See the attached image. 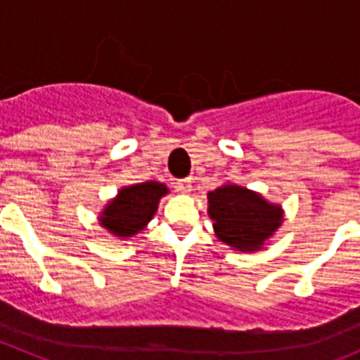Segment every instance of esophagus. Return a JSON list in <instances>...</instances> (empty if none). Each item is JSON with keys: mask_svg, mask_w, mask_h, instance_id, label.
<instances>
[{"mask_svg": "<svg viewBox=\"0 0 360 360\" xmlns=\"http://www.w3.org/2000/svg\"><path fill=\"white\" fill-rule=\"evenodd\" d=\"M178 189L182 191V193H191V189H193V178L187 176L184 178V180H178Z\"/></svg>", "mask_w": 360, "mask_h": 360, "instance_id": "obj_1", "label": "esophagus"}]
</instances>
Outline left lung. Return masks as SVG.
Returning a JSON list of instances; mask_svg holds the SVG:
<instances>
[{"label": "left lung", "mask_w": 360, "mask_h": 360, "mask_svg": "<svg viewBox=\"0 0 360 360\" xmlns=\"http://www.w3.org/2000/svg\"><path fill=\"white\" fill-rule=\"evenodd\" d=\"M207 198L216 236L243 252L262 249L263 241L281 225V207L245 187H218Z\"/></svg>", "instance_id": "obj_1"}]
</instances>
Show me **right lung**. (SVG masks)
<instances>
[{"mask_svg":"<svg viewBox=\"0 0 360 360\" xmlns=\"http://www.w3.org/2000/svg\"><path fill=\"white\" fill-rule=\"evenodd\" d=\"M165 193H167V187L158 182H144L124 187L119 196L108 203V207L101 216V224L115 236H133L135 232L142 231L153 218L158 202Z\"/></svg>","mask_w":360,"mask_h":360,"instance_id":"right-lung-1","label":"right lung"}]
</instances>
